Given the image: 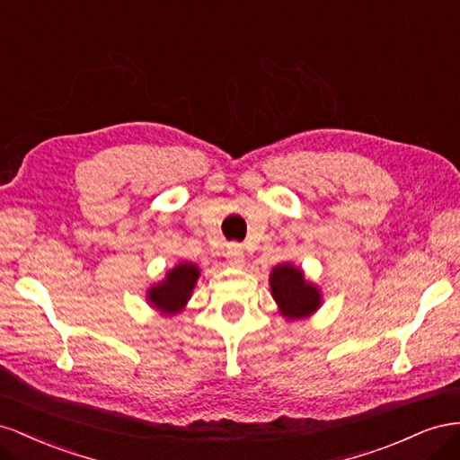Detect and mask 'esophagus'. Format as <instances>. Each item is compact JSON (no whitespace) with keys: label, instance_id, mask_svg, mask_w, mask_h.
Returning <instances> with one entry per match:
<instances>
[{"label":"esophagus","instance_id":"34e87169","mask_svg":"<svg viewBox=\"0 0 460 460\" xmlns=\"http://www.w3.org/2000/svg\"><path fill=\"white\" fill-rule=\"evenodd\" d=\"M226 258L231 261L233 266H239L244 261V254H243V248L237 243H229L227 244V251H226Z\"/></svg>","mask_w":460,"mask_h":460}]
</instances>
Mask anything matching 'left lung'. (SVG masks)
Listing matches in <instances>:
<instances>
[{
    "label": "left lung",
    "mask_w": 460,
    "mask_h": 460,
    "mask_svg": "<svg viewBox=\"0 0 460 460\" xmlns=\"http://www.w3.org/2000/svg\"><path fill=\"white\" fill-rule=\"evenodd\" d=\"M271 296L287 320H305L322 305L320 288L305 279V271L293 264H279L270 273Z\"/></svg>",
    "instance_id": "obj_1"
}]
</instances>
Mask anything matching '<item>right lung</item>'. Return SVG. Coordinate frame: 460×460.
<instances>
[{"mask_svg":"<svg viewBox=\"0 0 460 460\" xmlns=\"http://www.w3.org/2000/svg\"><path fill=\"white\" fill-rule=\"evenodd\" d=\"M199 278V266L190 264V261H181V264L165 273L164 281L148 288L146 300L155 310L167 314V316H173V314H179L187 306Z\"/></svg>","mask_w":460,"mask_h":460,"instance_id":"right-lung-1","label":"right lung"}]
</instances>
